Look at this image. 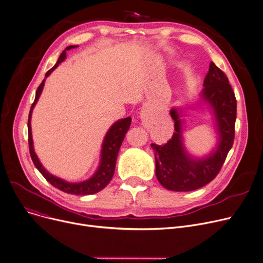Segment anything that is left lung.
I'll return each mask as SVG.
<instances>
[{"instance_id": "obj_1", "label": "left lung", "mask_w": 263, "mask_h": 263, "mask_svg": "<svg viewBox=\"0 0 263 263\" xmlns=\"http://www.w3.org/2000/svg\"><path fill=\"white\" fill-rule=\"evenodd\" d=\"M202 98L211 106L215 117L220 135L218 146L205 158L191 157L182 144L181 120L177 110L172 109L170 114L175 121L172 138L163 145L152 143L157 179L167 190L186 192L204 187L219 174L233 147L237 100L226 74L213 63H210L204 80Z\"/></svg>"}]
</instances>
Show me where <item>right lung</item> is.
<instances>
[{"label":"right lung","instance_id":"1","mask_svg":"<svg viewBox=\"0 0 263 263\" xmlns=\"http://www.w3.org/2000/svg\"><path fill=\"white\" fill-rule=\"evenodd\" d=\"M76 48V45H70L66 50L60 54L56 65L45 73V79L48 77L54 69L58 67L60 63H63L66 58V51L71 50ZM39 85L37 91H36V97L35 101L32 104V107H30L29 115H28V145H29V154L30 157H32V160L35 164V166L38 168V171L43 175V177L48 180L52 186L55 188L64 191L69 194H75V195H90V194H95L101 190H103L108 183L110 182L114 173H115V168H116V161L118 154L121 147V144L124 140L125 134L129 129V126L132 124V118H125L117 121L115 124L109 128V130L107 132L104 142L102 145V153H101V161L100 165L97 170V172L92 175L89 179L81 182H68L64 179L58 178L51 173H49L42 166L40 163L36 153L34 151V145H33V139H32V127H30V118H32V112L34 107L41 95L43 86H44V81Z\"/></svg>","mask_w":263,"mask_h":263}]
</instances>
